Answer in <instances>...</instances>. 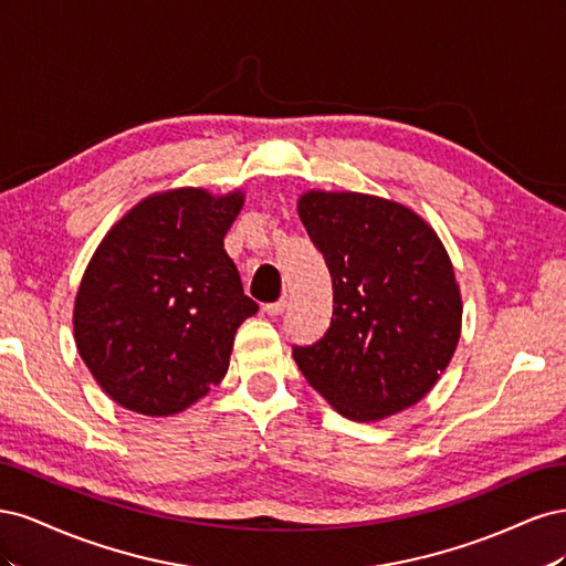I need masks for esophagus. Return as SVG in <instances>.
Returning a JSON list of instances; mask_svg holds the SVG:
<instances>
[{"instance_id":"1","label":"esophagus","mask_w":566,"mask_h":566,"mask_svg":"<svg viewBox=\"0 0 566 566\" xmlns=\"http://www.w3.org/2000/svg\"><path fill=\"white\" fill-rule=\"evenodd\" d=\"M285 306H287V300H285V297H281V300H276V302H269V304H264V306H262V312H264L266 316H281V314L285 312Z\"/></svg>"}]
</instances>
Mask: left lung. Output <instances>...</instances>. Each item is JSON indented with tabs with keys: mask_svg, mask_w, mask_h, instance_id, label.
<instances>
[{
	"mask_svg": "<svg viewBox=\"0 0 566 566\" xmlns=\"http://www.w3.org/2000/svg\"><path fill=\"white\" fill-rule=\"evenodd\" d=\"M297 212L333 281V318L314 345H293L310 385L349 420L418 403L460 337L455 273L437 233L403 205L310 191Z\"/></svg>",
	"mask_w": 566,
	"mask_h": 566,
	"instance_id": "8db88e82",
	"label": "left lung"
}]
</instances>
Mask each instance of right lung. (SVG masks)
<instances>
[{"label":"right lung","mask_w":566,"mask_h":566,"mask_svg":"<svg viewBox=\"0 0 566 566\" xmlns=\"http://www.w3.org/2000/svg\"><path fill=\"white\" fill-rule=\"evenodd\" d=\"M243 196L200 188L150 196L96 248L75 300L82 361L108 397L172 416L229 370L233 335L256 302L224 250Z\"/></svg>","instance_id":"add662e5"}]
</instances>
